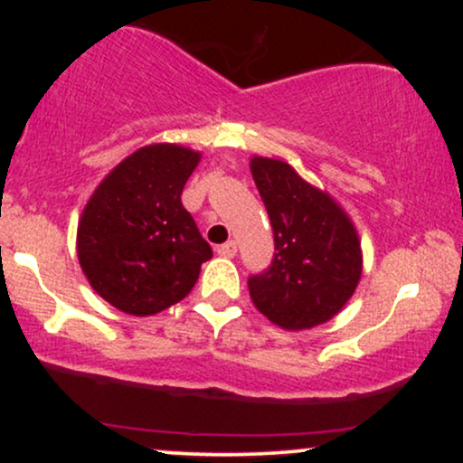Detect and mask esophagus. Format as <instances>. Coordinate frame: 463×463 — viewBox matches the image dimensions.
I'll list each match as a JSON object with an SVG mask.
<instances>
[{
    "label": "esophagus",
    "mask_w": 463,
    "mask_h": 463,
    "mask_svg": "<svg viewBox=\"0 0 463 463\" xmlns=\"http://www.w3.org/2000/svg\"><path fill=\"white\" fill-rule=\"evenodd\" d=\"M217 254H220V257H224V259H232L237 254V241L222 243V246L217 248Z\"/></svg>",
    "instance_id": "esophagus-1"
}]
</instances>
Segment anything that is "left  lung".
Instances as JSON below:
<instances>
[{
    "label": "left lung",
    "instance_id": "8db88e82",
    "mask_svg": "<svg viewBox=\"0 0 463 463\" xmlns=\"http://www.w3.org/2000/svg\"><path fill=\"white\" fill-rule=\"evenodd\" d=\"M250 172L274 231V261L248 280L254 307L285 331L333 320L353 298L364 252L350 215L328 191L279 158L252 156Z\"/></svg>",
    "mask_w": 463,
    "mask_h": 463
}]
</instances>
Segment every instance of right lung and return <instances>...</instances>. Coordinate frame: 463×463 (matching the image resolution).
<instances>
[{
  "label": "right lung",
  "mask_w": 463,
  "mask_h": 463,
  "mask_svg": "<svg viewBox=\"0 0 463 463\" xmlns=\"http://www.w3.org/2000/svg\"><path fill=\"white\" fill-rule=\"evenodd\" d=\"M202 152L143 146L106 174L78 222V261L95 294L128 316L176 305L198 283L213 250L180 195Z\"/></svg>",
  "instance_id": "add662e5"
}]
</instances>
